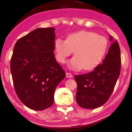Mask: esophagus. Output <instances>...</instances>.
<instances>
[{"label": "esophagus", "mask_w": 132, "mask_h": 132, "mask_svg": "<svg viewBox=\"0 0 132 132\" xmlns=\"http://www.w3.org/2000/svg\"><path fill=\"white\" fill-rule=\"evenodd\" d=\"M66 77H67V78H72V75L70 74V72H66Z\"/></svg>", "instance_id": "1"}]
</instances>
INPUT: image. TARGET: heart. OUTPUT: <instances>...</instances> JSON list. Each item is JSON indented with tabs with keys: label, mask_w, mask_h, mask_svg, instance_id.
Here are the masks:
<instances>
[{
	"label": "heart",
	"mask_w": 132,
	"mask_h": 132,
	"mask_svg": "<svg viewBox=\"0 0 132 132\" xmlns=\"http://www.w3.org/2000/svg\"><path fill=\"white\" fill-rule=\"evenodd\" d=\"M108 48V40L95 32L79 31L68 34L66 40L56 39L54 51L56 59L61 64L74 52L70 67L75 70H91L96 68L103 60Z\"/></svg>",
	"instance_id": "b5f03b06"
}]
</instances>
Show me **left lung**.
I'll return each mask as SVG.
<instances>
[{"instance_id": "obj_1", "label": "left lung", "mask_w": 132, "mask_h": 132, "mask_svg": "<svg viewBox=\"0 0 132 132\" xmlns=\"http://www.w3.org/2000/svg\"><path fill=\"white\" fill-rule=\"evenodd\" d=\"M113 43L103 62L92 72L75 75L77 84L76 100L83 108L94 109L101 106L110 97L121 72V51L117 41Z\"/></svg>"}]
</instances>
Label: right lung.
<instances>
[{"mask_svg":"<svg viewBox=\"0 0 132 132\" xmlns=\"http://www.w3.org/2000/svg\"><path fill=\"white\" fill-rule=\"evenodd\" d=\"M55 29L40 28L18 40L10 62L15 93L26 106L44 110L53 104L54 92L66 76L54 55Z\"/></svg>","mask_w":132,"mask_h":132,"instance_id":"1","label":"right lung"}]
</instances>
